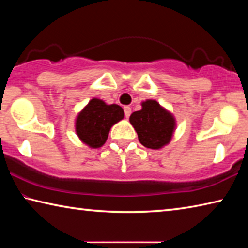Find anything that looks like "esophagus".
Wrapping results in <instances>:
<instances>
[{
  "label": "esophagus",
  "instance_id": "esophagus-1",
  "mask_svg": "<svg viewBox=\"0 0 248 248\" xmlns=\"http://www.w3.org/2000/svg\"><path fill=\"white\" fill-rule=\"evenodd\" d=\"M124 110L125 118H129L130 115H131V108H130L129 106H124Z\"/></svg>",
  "mask_w": 248,
  "mask_h": 248
}]
</instances>
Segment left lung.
Returning a JSON list of instances; mask_svg holds the SVG:
<instances>
[{
    "label": "left lung",
    "instance_id": "8db88e82",
    "mask_svg": "<svg viewBox=\"0 0 248 248\" xmlns=\"http://www.w3.org/2000/svg\"><path fill=\"white\" fill-rule=\"evenodd\" d=\"M141 106V110L132 112L129 118L140 143L153 150L164 148L170 142L176 129L174 115L154 99L144 100Z\"/></svg>",
    "mask_w": 248,
    "mask_h": 248
}]
</instances>
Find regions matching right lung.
<instances>
[{"instance_id":"right-lung-1","label":"right lung","mask_w":248,"mask_h":248,"mask_svg":"<svg viewBox=\"0 0 248 248\" xmlns=\"http://www.w3.org/2000/svg\"><path fill=\"white\" fill-rule=\"evenodd\" d=\"M124 117V111L119 105H107L103 99L92 98L75 118V132L84 144L98 149L105 144L112 125Z\"/></svg>"}]
</instances>
